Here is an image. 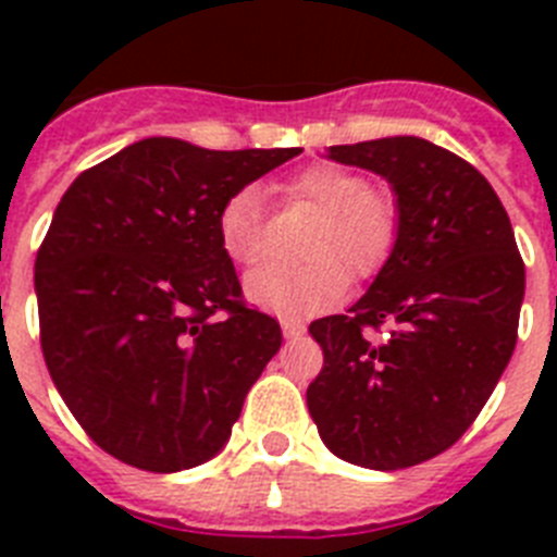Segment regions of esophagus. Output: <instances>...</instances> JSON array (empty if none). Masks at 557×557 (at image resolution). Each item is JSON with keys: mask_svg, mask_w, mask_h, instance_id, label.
Masks as SVG:
<instances>
[{"mask_svg": "<svg viewBox=\"0 0 557 557\" xmlns=\"http://www.w3.org/2000/svg\"><path fill=\"white\" fill-rule=\"evenodd\" d=\"M282 332L287 339H298L307 334V326L301 321H295V318H282Z\"/></svg>", "mask_w": 557, "mask_h": 557, "instance_id": "obj_1", "label": "esophagus"}]
</instances>
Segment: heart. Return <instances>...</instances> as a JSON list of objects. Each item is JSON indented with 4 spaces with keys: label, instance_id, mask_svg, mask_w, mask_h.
<instances>
[{
    "label": "heart",
    "instance_id": "heart-1",
    "mask_svg": "<svg viewBox=\"0 0 557 557\" xmlns=\"http://www.w3.org/2000/svg\"><path fill=\"white\" fill-rule=\"evenodd\" d=\"M289 203L318 211L304 243L301 268H262L250 273L248 295L282 314H318L346 298L354 278H373L391 262L401 236V203L385 186L339 164H312L282 184ZM223 253L239 268L264 256L262 198L253 186L228 195L218 211Z\"/></svg>",
    "mask_w": 557,
    "mask_h": 557
}]
</instances>
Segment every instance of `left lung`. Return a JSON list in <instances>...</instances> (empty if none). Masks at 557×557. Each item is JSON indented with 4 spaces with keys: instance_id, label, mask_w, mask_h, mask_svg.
<instances>
[{
    "instance_id": "obj_1",
    "label": "left lung",
    "mask_w": 557,
    "mask_h": 557,
    "mask_svg": "<svg viewBox=\"0 0 557 557\" xmlns=\"http://www.w3.org/2000/svg\"><path fill=\"white\" fill-rule=\"evenodd\" d=\"M329 159L391 181L401 236L348 314L309 326L323 348L309 416L346 462L410 469L455 446L494 393L519 337L524 262L494 186L455 152L391 136Z\"/></svg>"
}]
</instances>
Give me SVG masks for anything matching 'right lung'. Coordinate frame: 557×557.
<instances>
[{
    "mask_svg": "<svg viewBox=\"0 0 557 557\" xmlns=\"http://www.w3.org/2000/svg\"><path fill=\"white\" fill-rule=\"evenodd\" d=\"M298 152L152 136L66 189L36 256L41 351L102 451L170 474L223 449L282 329L243 301L218 211Z\"/></svg>",
    "mask_w": 557,
    "mask_h": 557,
    "instance_id": "right-lung-1",
    "label": "right lung"
}]
</instances>
